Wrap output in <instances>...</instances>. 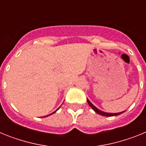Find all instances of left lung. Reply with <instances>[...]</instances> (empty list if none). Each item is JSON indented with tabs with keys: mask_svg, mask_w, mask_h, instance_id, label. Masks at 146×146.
I'll use <instances>...</instances> for the list:
<instances>
[{
	"mask_svg": "<svg viewBox=\"0 0 146 146\" xmlns=\"http://www.w3.org/2000/svg\"><path fill=\"white\" fill-rule=\"evenodd\" d=\"M87 102L88 103L89 106L91 107V108H92L93 110H94V111L96 112V113H98L99 115H102V116H108V117H110V116H115V115H118L121 114V113H123V112L125 111H123V112H121V113H105V112H103L102 111V110H100L98 109L97 108H96V107L94 106V104H92V103L91 102L89 101L88 99H87Z\"/></svg>",
	"mask_w": 146,
	"mask_h": 146,
	"instance_id": "1",
	"label": "left lung"
}]
</instances>
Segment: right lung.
Instances as JSON below:
<instances>
[{
  "instance_id": "add662e5",
  "label": "right lung",
  "mask_w": 146,
  "mask_h": 146,
  "mask_svg": "<svg viewBox=\"0 0 146 146\" xmlns=\"http://www.w3.org/2000/svg\"><path fill=\"white\" fill-rule=\"evenodd\" d=\"M58 109H59V108H58ZM57 110H56V111H57ZM56 111L53 112V113H51V114H50V115H52V114H53V113H55V112H56ZM48 115H46V116H44V117H47V116H48Z\"/></svg>"
}]
</instances>
